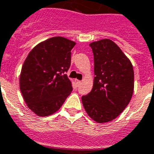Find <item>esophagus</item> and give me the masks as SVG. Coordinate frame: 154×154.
<instances>
[{
    "mask_svg": "<svg viewBox=\"0 0 154 154\" xmlns=\"http://www.w3.org/2000/svg\"><path fill=\"white\" fill-rule=\"evenodd\" d=\"M76 82H77V84L78 85L82 84V82H81V81H79V80H76Z\"/></svg>",
    "mask_w": 154,
    "mask_h": 154,
    "instance_id": "obj_1",
    "label": "esophagus"
}]
</instances>
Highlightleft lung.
<instances>
[{"mask_svg": "<svg viewBox=\"0 0 154 154\" xmlns=\"http://www.w3.org/2000/svg\"><path fill=\"white\" fill-rule=\"evenodd\" d=\"M90 46L95 77L92 90L82 101L88 116L103 124L116 119L128 105L134 90V71L130 60L111 39Z\"/></svg>", "mask_w": 154, "mask_h": 154, "instance_id": "1", "label": "left lung"}]
</instances>
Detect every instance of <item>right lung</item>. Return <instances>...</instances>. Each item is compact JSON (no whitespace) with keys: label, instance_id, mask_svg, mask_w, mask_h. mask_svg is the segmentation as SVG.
<instances>
[{"label":"right lung","instance_id":"obj_1","mask_svg":"<svg viewBox=\"0 0 154 154\" xmlns=\"http://www.w3.org/2000/svg\"><path fill=\"white\" fill-rule=\"evenodd\" d=\"M76 43L57 36L41 42L28 54L22 67L19 85L25 103L38 116H48L61 107L72 90L65 72Z\"/></svg>","mask_w":154,"mask_h":154}]
</instances>
